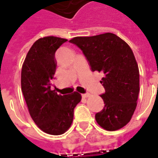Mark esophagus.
<instances>
[{
    "instance_id": "esophagus-1",
    "label": "esophagus",
    "mask_w": 158,
    "mask_h": 158,
    "mask_svg": "<svg viewBox=\"0 0 158 158\" xmlns=\"http://www.w3.org/2000/svg\"><path fill=\"white\" fill-rule=\"evenodd\" d=\"M90 95H91L90 94H82V97H83V98H88Z\"/></svg>"
}]
</instances>
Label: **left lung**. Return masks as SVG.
<instances>
[{
	"label": "left lung",
	"mask_w": 158,
	"mask_h": 158,
	"mask_svg": "<svg viewBox=\"0 0 158 158\" xmlns=\"http://www.w3.org/2000/svg\"><path fill=\"white\" fill-rule=\"evenodd\" d=\"M81 49L92 71L104 73L100 83L106 92L105 103L95 119L108 131L120 129L134 115L139 92V72L134 52L127 43L112 33L78 36L70 41Z\"/></svg>",
	"instance_id": "1"
}]
</instances>
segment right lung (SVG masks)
I'll return each instance as SVG.
<instances>
[{
	"label": "right lung",
	"mask_w": 158,
	"mask_h": 158,
	"mask_svg": "<svg viewBox=\"0 0 158 158\" xmlns=\"http://www.w3.org/2000/svg\"><path fill=\"white\" fill-rule=\"evenodd\" d=\"M68 40L40 38L29 50L22 66L21 88L31 118L47 134L59 135L70 128L74 109L81 101L79 93L58 94L51 89L57 62L55 52Z\"/></svg>",
	"instance_id": "right-lung-1"
}]
</instances>
